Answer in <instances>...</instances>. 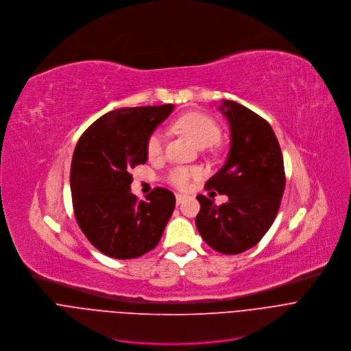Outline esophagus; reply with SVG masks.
<instances>
[{
    "label": "esophagus",
    "mask_w": 351,
    "mask_h": 351,
    "mask_svg": "<svg viewBox=\"0 0 351 351\" xmlns=\"http://www.w3.org/2000/svg\"><path fill=\"white\" fill-rule=\"evenodd\" d=\"M186 197H188L186 195H182V193H177V195H176V200H177V204H181V203H182V202H184Z\"/></svg>",
    "instance_id": "34e87169"
}]
</instances>
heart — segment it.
<instances>
[{
    "mask_svg": "<svg viewBox=\"0 0 351 351\" xmlns=\"http://www.w3.org/2000/svg\"><path fill=\"white\" fill-rule=\"evenodd\" d=\"M176 127L185 132L192 141L202 147L215 145L221 138V128L215 119L204 113L191 112L182 114L177 119ZM165 149V135L160 131H154L147 141V155L149 159H158L162 156ZM202 174L197 167H185L177 166L167 171L166 180L176 188L185 189L193 178H197Z\"/></svg>",
    "mask_w": 351,
    "mask_h": 351,
    "instance_id": "heart-1",
    "label": "heart"
}]
</instances>
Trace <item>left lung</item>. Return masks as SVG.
Wrapping results in <instances>:
<instances>
[{
  "instance_id": "left-lung-1",
  "label": "left lung",
  "mask_w": 351,
  "mask_h": 351,
  "mask_svg": "<svg viewBox=\"0 0 351 351\" xmlns=\"http://www.w3.org/2000/svg\"><path fill=\"white\" fill-rule=\"evenodd\" d=\"M231 125V149L223 169L204 189L228 196L215 204L197 195L196 228L203 241L223 254H239L257 245L272 226L285 189L284 158L269 123L234 101L221 108Z\"/></svg>"
}]
</instances>
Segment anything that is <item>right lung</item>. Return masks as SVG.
<instances>
[{
    "mask_svg": "<svg viewBox=\"0 0 351 351\" xmlns=\"http://www.w3.org/2000/svg\"><path fill=\"white\" fill-rule=\"evenodd\" d=\"M174 105L123 108L95 120L80 136L70 167L76 221L101 253L136 258L160 241L176 196L155 188L147 200L130 192L135 166L148 159L147 141Z\"/></svg>",
    "mask_w": 351,
    "mask_h": 351,
    "instance_id": "add662e5",
    "label": "right lung"
}]
</instances>
